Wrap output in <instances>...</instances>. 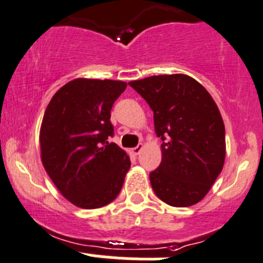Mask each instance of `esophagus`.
<instances>
[{
	"mask_svg": "<svg viewBox=\"0 0 263 263\" xmlns=\"http://www.w3.org/2000/svg\"><path fill=\"white\" fill-rule=\"evenodd\" d=\"M142 149H143V144H142V143H139V144H138L137 147L133 148V152H134L135 155H139L140 151H142Z\"/></svg>",
	"mask_w": 263,
	"mask_h": 263,
	"instance_id": "34e87169",
	"label": "esophagus"
}]
</instances>
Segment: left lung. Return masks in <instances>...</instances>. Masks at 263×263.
<instances>
[{
    "label": "left lung",
    "mask_w": 263,
    "mask_h": 263,
    "mask_svg": "<svg viewBox=\"0 0 263 263\" xmlns=\"http://www.w3.org/2000/svg\"><path fill=\"white\" fill-rule=\"evenodd\" d=\"M153 111L162 161L149 174L156 196L174 207L198 203L225 161V126L203 85L184 74L153 75L129 83Z\"/></svg>",
    "instance_id": "1"
}]
</instances>
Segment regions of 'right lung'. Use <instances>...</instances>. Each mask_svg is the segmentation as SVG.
<instances>
[{
    "label": "right lung",
    "mask_w": 263,
    "mask_h": 263,
    "mask_svg": "<svg viewBox=\"0 0 263 263\" xmlns=\"http://www.w3.org/2000/svg\"><path fill=\"white\" fill-rule=\"evenodd\" d=\"M125 88L120 80L74 79L54 93L44 112L42 163L60 193L80 209L111 203L130 168L125 151L108 143L111 108Z\"/></svg>",
    "instance_id": "1"
}]
</instances>
